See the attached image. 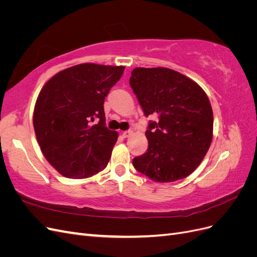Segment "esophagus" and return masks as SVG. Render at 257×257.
I'll return each mask as SVG.
<instances>
[{
    "instance_id": "esophagus-1",
    "label": "esophagus",
    "mask_w": 257,
    "mask_h": 257,
    "mask_svg": "<svg viewBox=\"0 0 257 257\" xmlns=\"http://www.w3.org/2000/svg\"><path fill=\"white\" fill-rule=\"evenodd\" d=\"M132 134H133V131H125V132H123V133H122V136H123L124 138H127V137H130Z\"/></svg>"
}]
</instances>
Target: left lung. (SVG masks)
I'll use <instances>...</instances> for the list:
<instances>
[{"label": "left lung", "instance_id": "8db88e82", "mask_svg": "<svg viewBox=\"0 0 257 257\" xmlns=\"http://www.w3.org/2000/svg\"><path fill=\"white\" fill-rule=\"evenodd\" d=\"M130 84L145 115H159L158 122L149 123L148 150L133 160L134 167L155 182L188 177L212 142L213 112L205 91L167 67H136Z\"/></svg>", "mask_w": 257, "mask_h": 257}]
</instances>
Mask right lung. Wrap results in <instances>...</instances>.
Returning a JSON list of instances; mask_svg holds the SVG:
<instances>
[{
  "label": "right lung",
  "mask_w": 257,
  "mask_h": 257,
  "mask_svg": "<svg viewBox=\"0 0 257 257\" xmlns=\"http://www.w3.org/2000/svg\"><path fill=\"white\" fill-rule=\"evenodd\" d=\"M124 68L78 64L42 88L33 113L35 135L44 157L62 176L84 179L107 166L118 133L105 125L104 100ZM94 120L99 122L92 124Z\"/></svg>",
  "instance_id": "add662e5"
}]
</instances>
